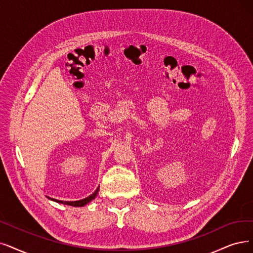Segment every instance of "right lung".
Segmentation results:
<instances>
[{
    "label": "right lung",
    "mask_w": 253,
    "mask_h": 253,
    "mask_svg": "<svg viewBox=\"0 0 253 253\" xmlns=\"http://www.w3.org/2000/svg\"><path fill=\"white\" fill-rule=\"evenodd\" d=\"M98 188H99V187H97V189L93 192V193H92L91 195L86 197V198H84V199H81V200H76V201H64V200H58V199H54V198H50V197H47V198L50 199V200H53V201H56V203L67 205V206H72V207H84V206H86L87 204H89L90 201L93 200V199L96 197V195H97V193H98Z\"/></svg>",
    "instance_id": "add662e5"
}]
</instances>
